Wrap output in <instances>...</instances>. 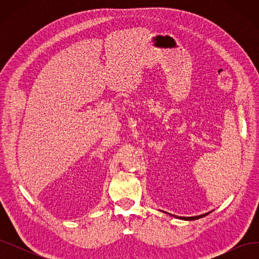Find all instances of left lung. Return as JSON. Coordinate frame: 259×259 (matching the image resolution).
<instances>
[{"label":"left lung","instance_id":"left-lung-1","mask_svg":"<svg viewBox=\"0 0 259 259\" xmlns=\"http://www.w3.org/2000/svg\"><path fill=\"white\" fill-rule=\"evenodd\" d=\"M164 213H166V211H164ZM169 215H171V214H169ZM206 215H208V213L203 214V215H199V216H194V217H179V216H175V215H171V216H174V217L179 218V219H184V221H195V219L202 218V217H204V216H206Z\"/></svg>","mask_w":259,"mask_h":259}]
</instances>
